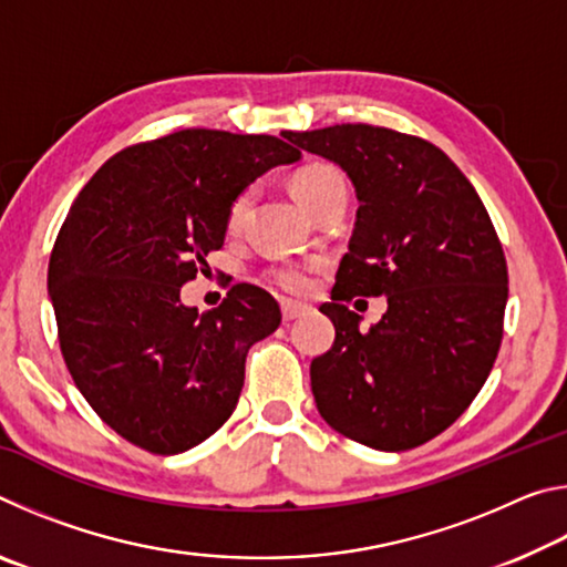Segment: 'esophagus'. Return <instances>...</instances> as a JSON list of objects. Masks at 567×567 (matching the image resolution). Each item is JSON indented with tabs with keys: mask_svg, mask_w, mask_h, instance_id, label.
I'll return each instance as SVG.
<instances>
[{
	"mask_svg": "<svg viewBox=\"0 0 567 567\" xmlns=\"http://www.w3.org/2000/svg\"><path fill=\"white\" fill-rule=\"evenodd\" d=\"M310 312V305H302V302H282V320L285 322H292L297 318H302V315Z\"/></svg>",
	"mask_w": 567,
	"mask_h": 567,
	"instance_id": "34e87169",
	"label": "esophagus"
}]
</instances>
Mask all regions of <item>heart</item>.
<instances>
[{
	"mask_svg": "<svg viewBox=\"0 0 567 567\" xmlns=\"http://www.w3.org/2000/svg\"><path fill=\"white\" fill-rule=\"evenodd\" d=\"M292 197L302 209H310L315 203H320L324 195H330L334 189H344V179L334 167L330 165H307L302 167L290 182ZM249 205H252V192H243L233 199V205L227 209V233L237 235L243 229ZM272 282L280 290L290 295H305L312 290V270L305 265H282L272 270Z\"/></svg>",
	"mask_w": 567,
	"mask_h": 567,
	"instance_id": "obj_1",
	"label": "heart"
}]
</instances>
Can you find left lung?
Segmentation results:
<instances>
[{"mask_svg":"<svg viewBox=\"0 0 567 567\" xmlns=\"http://www.w3.org/2000/svg\"><path fill=\"white\" fill-rule=\"evenodd\" d=\"M350 177L354 229L320 307L332 348L310 364L320 415L340 435L385 453L417 447L463 415L503 340L507 265L475 187L443 150L372 124L282 132ZM354 293L389 297L370 331L347 310Z\"/></svg>","mask_w":567,"mask_h":567,"instance_id":"obj_1","label":"left lung"}]
</instances>
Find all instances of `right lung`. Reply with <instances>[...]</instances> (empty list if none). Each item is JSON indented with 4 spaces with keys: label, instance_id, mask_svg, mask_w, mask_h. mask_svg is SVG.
Instances as JSON below:
<instances>
[{
    "label": "right lung",
    "instance_id": "right-lung-1",
    "mask_svg": "<svg viewBox=\"0 0 567 567\" xmlns=\"http://www.w3.org/2000/svg\"><path fill=\"white\" fill-rule=\"evenodd\" d=\"M297 159L270 134L182 130L122 150L74 199L47 275L60 348L84 400L132 445L185 453L233 415L247 350L280 328V305L235 285L197 312L179 287L225 245L233 199Z\"/></svg>",
    "mask_w": 567,
    "mask_h": 567
}]
</instances>
